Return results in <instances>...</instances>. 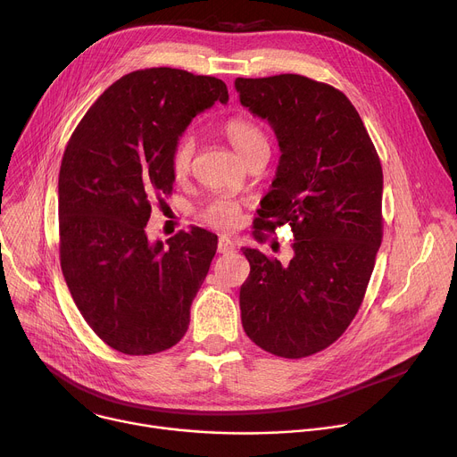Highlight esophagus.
<instances>
[{"label":"esophagus","mask_w":457,"mask_h":457,"mask_svg":"<svg viewBox=\"0 0 457 457\" xmlns=\"http://www.w3.org/2000/svg\"><path fill=\"white\" fill-rule=\"evenodd\" d=\"M218 252H220V254H228V252H234V243L227 236H220Z\"/></svg>","instance_id":"obj_1"}]
</instances>
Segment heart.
<instances>
[{
  "mask_svg": "<svg viewBox=\"0 0 457 457\" xmlns=\"http://www.w3.org/2000/svg\"><path fill=\"white\" fill-rule=\"evenodd\" d=\"M221 130L243 162L252 154H256L258 150H269L267 136L254 120L245 116H234L223 123ZM194 148V139L190 136H181L174 143L169 163L170 172L176 179H183L190 172ZM199 218L209 227L228 230L239 223V205L228 197H216L203 207Z\"/></svg>",
  "mask_w": 457,
  "mask_h": 457,
  "instance_id": "b5f03b06",
  "label": "heart"
}]
</instances>
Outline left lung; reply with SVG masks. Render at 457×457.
<instances>
[{
	"label": "left lung",
	"mask_w": 457,
	"mask_h": 457,
	"mask_svg": "<svg viewBox=\"0 0 457 457\" xmlns=\"http://www.w3.org/2000/svg\"><path fill=\"white\" fill-rule=\"evenodd\" d=\"M243 107L270 123L281 158L254 237L290 225L287 265L243 248L250 274L239 290L246 336L279 358L330 346L356 318L383 237V170L348 97L299 74L237 78Z\"/></svg>",
	"instance_id": "1"
}]
</instances>
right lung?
I'll list each match as a JSON object with an SVG mask.
<instances>
[{
    "instance_id": "1",
    "label": "right lung",
    "mask_w": 457,
    "mask_h": 457,
    "mask_svg": "<svg viewBox=\"0 0 457 457\" xmlns=\"http://www.w3.org/2000/svg\"><path fill=\"white\" fill-rule=\"evenodd\" d=\"M227 104V85L170 67L112 83L72 132L60 169V263L87 325L109 346L148 356L174 346L216 254L218 236L192 227L154 245L152 205L172 194L170 150L187 125Z\"/></svg>"
}]
</instances>
